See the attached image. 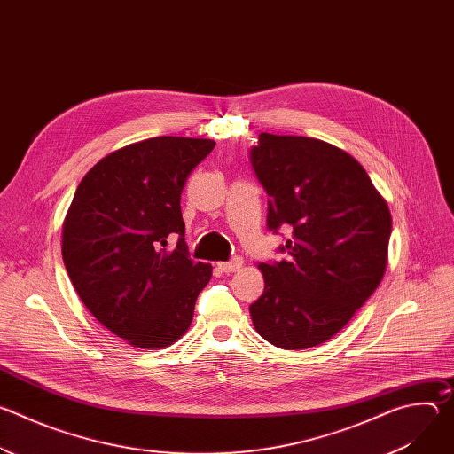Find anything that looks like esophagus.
<instances>
[{
	"label": "esophagus",
	"mask_w": 454,
	"mask_h": 454,
	"mask_svg": "<svg viewBox=\"0 0 454 454\" xmlns=\"http://www.w3.org/2000/svg\"><path fill=\"white\" fill-rule=\"evenodd\" d=\"M217 266H219V270L224 271V273H235V271H239V270L242 268V258L237 256V258H233V261H230V262H221V264H217Z\"/></svg>",
	"instance_id": "34e87169"
}]
</instances>
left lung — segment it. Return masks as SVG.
I'll return each mask as SVG.
<instances>
[{
	"label": "left lung",
	"mask_w": 454,
	"mask_h": 454,
	"mask_svg": "<svg viewBox=\"0 0 454 454\" xmlns=\"http://www.w3.org/2000/svg\"><path fill=\"white\" fill-rule=\"evenodd\" d=\"M268 192V228H293L287 261L258 264L264 293L249 305L256 333L284 350L331 340L380 284L392 215L366 170L309 137L262 133L249 153Z\"/></svg>",
	"instance_id": "8db88e82"
}]
</instances>
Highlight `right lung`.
<instances>
[{"instance_id": "add662e5", "label": "right lung", "mask_w": 454, "mask_h": 454, "mask_svg": "<svg viewBox=\"0 0 454 454\" xmlns=\"http://www.w3.org/2000/svg\"><path fill=\"white\" fill-rule=\"evenodd\" d=\"M214 140L158 137L102 158L62 223V261L88 310L127 345L156 350L190 327L212 266L184 244L181 192ZM179 234L176 249L166 239Z\"/></svg>"}]
</instances>
